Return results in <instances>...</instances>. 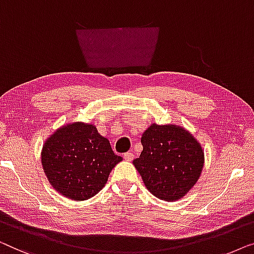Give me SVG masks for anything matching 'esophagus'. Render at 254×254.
<instances>
[{
  "label": "esophagus",
  "instance_id": "34e87169",
  "mask_svg": "<svg viewBox=\"0 0 254 254\" xmlns=\"http://www.w3.org/2000/svg\"><path fill=\"white\" fill-rule=\"evenodd\" d=\"M133 158H134V155H133V153H132V152H127L126 154H124V159H126L127 161H132Z\"/></svg>",
  "mask_w": 254,
  "mask_h": 254
}]
</instances>
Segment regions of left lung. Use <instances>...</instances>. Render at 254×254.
<instances>
[{
	"mask_svg": "<svg viewBox=\"0 0 254 254\" xmlns=\"http://www.w3.org/2000/svg\"><path fill=\"white\" fill-rule=\"evenodd\" d=\"M142 152L133 164L156 198L175 201L197 183L203 167L201 146L177 126L152 124L141 137Z\"/></svg>",
	"mask_w": 254,
	"mask_h": 254,
	"instance_id": "1",
	"label": "left lung"
}]
</instances>
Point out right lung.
Segmentation results:
<instances>
[{"label": "right lung", "mask_w": 254, "mask_h": 254, "mask_svg": "<svg viewBox=\"0 0 254 254\" xmlns=\"http://www.w3.org/2000/svg\"><path fill=\"white\" fill-rule=\"evenodd\" d=\"M122 156L92 124L76 122L60 127L41 152V163L52 187L64 197L87 200L108 181Z\"/></svg>", "instance_id": "obj_1"}]
</instances>
